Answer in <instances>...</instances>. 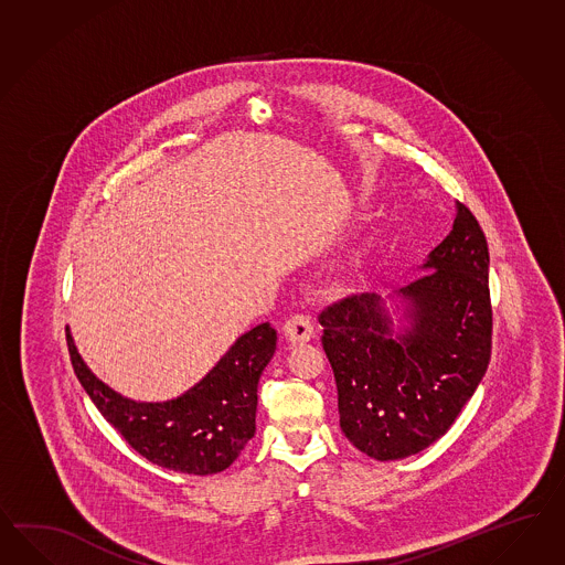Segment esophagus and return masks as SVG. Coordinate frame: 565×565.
<instances>
[{
	"label": "esophagus",
	"mask_w": 565,
	"mask_h": 565,
	"mask_svg": "<svg viewBox=\"0 0 565 565\" xmlns=\"http://www.w3.org/2000/svg\"><path fill=\"white\" fill-rule=\"evenodd\" d=\"M284 334L289 344L308 343L315 337V322L306 315H294L286 320Z\"/></svg>",
	"instance_id": "34e87169"
}]
</instances>
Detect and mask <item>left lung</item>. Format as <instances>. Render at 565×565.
Listing matches in <instances>:
<instances>
[{
    "mask_svg": "<svg viewBox=\"0 0 565 565\" xmlns=\"http://www.w3.org/2000/svg\"><path fill=\"white\" fill-rule=\"evenodd\" d=\"M488 245L455 204L451 233L390 296L361 294L318 317L344 437L377 461L440 439L482 382L492 347Z\"/></svg>",
    "mask_w": 565,
    "mask_h": 565,
    "instance_id": "8db88e82",
    "label": "left lung"
}]
</instances>
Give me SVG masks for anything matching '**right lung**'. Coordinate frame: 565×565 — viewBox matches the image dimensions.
I'll return each mask as SVG.
<instances>
[{
	"label": "right lung",
	"mask_w": 565,
	"mask_h": 565,
	"mask_svg": "<svg viewBox=\"0 0 565 565\" xmlns=\"http://www.w3.org/2000/svg\"><path fill=\"white\" fill-rule=\"evenodd\" d=\"M276 343L277 332L269 322L257 324L178 398L142 402L104 384L83 361L67 327L73 370L102 416L137 454L161 468L192 476L231 468L253 439L257 385Z\"/></svg>",
	"instance_id": "right-lung-1"
}]
</instances>
